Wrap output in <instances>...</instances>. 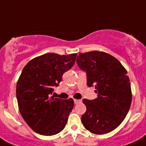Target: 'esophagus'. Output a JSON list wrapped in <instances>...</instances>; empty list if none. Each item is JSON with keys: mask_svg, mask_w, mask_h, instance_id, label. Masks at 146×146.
<instances>
[{"mask_svg": "<svg viewBox=\"0 0 146 146\" xmlns=\"http://www.w3.org/2000/svg\"><path fill=\"white\" fill-rule=\"evenodd\" d=\"M74 104H79V103H80L81 102H82V100L81 99H74Z\"/></svg>", "mask_w": 146, "mask_h": 146, "instance_id": "esophagus-1", "label": "esophagus"}]
</instances>
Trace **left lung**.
I'll return each instance as SVG.
<instances>
[{"mask_svg":"<svg viewBox=\"0 0 146 146\" xmlns=\"http://www.w3.org/2000/svg\"><path fill=\"white\" fill-rule=\"evenodd\" d=\"M77 63L86 72L88 86H95L98 94L95 99L82 100L86 106L82 124L96 135L110 132L122 123L131 106L127 72L115 58L99 51L79 53Z\"/></svg>","mask_w":146,"mask_h":146,"instance_id":"8db88e82","label":"left lung"}]
</instances>
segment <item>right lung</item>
<instances>
[{"mask_svg": "<svg viewBox=\"0 0 146 146\" xmlns=\"http://www.w3.org/2000/svg\"><path fill=\"white\" fill-rule=\"evenodd\" d=\"M77 53H47L30 60L17 83V99L20 114L36 133L56 135L64 129L74 108L72 99L52 96L62 76L74 64Z\"/></svg>", "mask_w": 146, "mask_h": 146, "instance_id": "obj_1", "label": "right lung"}]
</instances>
